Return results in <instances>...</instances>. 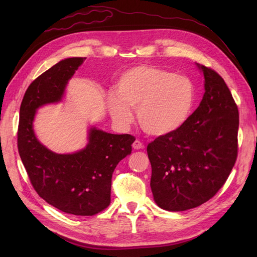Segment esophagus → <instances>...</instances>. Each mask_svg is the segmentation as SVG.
<instances>
[{"mask_svg": "<svg viewBox=\"0 0 257 257\" xmlns=\"http://www.w3.org/2000/svg\"><path fill=\"white\" fill-rule=\"evenodd\" d=\"M132 146H133V149H135V150H139V149H143V148L145 147L141 142H139V141H135L134 143H133V145H132Z\"/></svg>", "mask_w": 257, "mask_h": 257, "instance_id": "34e87169", "label": "esophagus"}]
</instances>
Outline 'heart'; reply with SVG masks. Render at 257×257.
<instances>
[{"label": "heart", "mask_w": 257, "mask_h": 257, "mask_svg": "<svg viewBox=\"0 0 257 257\" xmlns=\"http://www.w3.org/2000/svg\"><path fill=\"white\" fill-rule=\"evenodd\" d=\"M115 94L108 98L112 120L125 126L133 119L130 109H136L141 127L158 137L181 128L195 103V89L188 77L151 65L124 72L116 82Z\"/></svg>", "instance_id": "b5f03b06"}]
</instances>
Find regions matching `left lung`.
<instances>
[{
  "label": "left lung",
  "instance_id": "left-lung-1",
  "mask_svg": "<svg viewBox=\"0 0 257 257\" xmlns=\"http://www.w3.org/2000/svg\"><path fill=\"white\" fill-rule=\"evenodd\" d=\"M196 65L205 78L198 108L181 128L147 147L153 198L168 211H184L212 198L237 159L238 107L222 77Z\"/></svg>",
  "mask_w": 257,
  "mask_h": 257
}]
</instances>
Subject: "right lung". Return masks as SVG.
<instances>
[{"label":"right lung","instance_id":"1","mask_svg":"<svg viewBox=\"0 0 257 257\" xmlns=\"http://www.w3.org/2000/svg\"><path fill=\"white\" fill-rule=\"evenodd\" d=\"M85 58H67L29 85L20 106L18 150L34 190L65 213L94 215L110 204L111 178L118 163L132 152L135 137L91 126L83 149L68 154L49 150L38 141L33 122L38 108L60 103L66 85Z\"/></svg>","mask_w":257,"mask_h":257}]
</instances>
